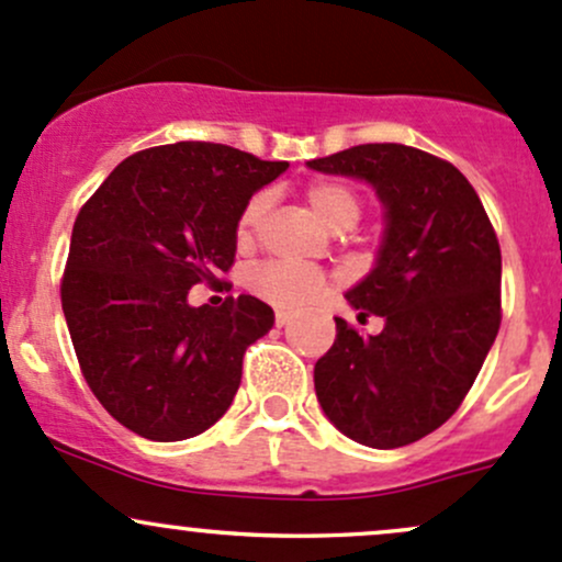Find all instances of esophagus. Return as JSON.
I'll return each mask as SVG.
<instances>
[{
    "label": "esophagus",
    "instance_id": "esophagus-1",
    "mask_svg": "<svg viewBox=\"0 0 562 562\" xmlns=\"http://www.w3.org/2000/svg\"><path fill=\"white\" fill-rule=\"evenodd\" d=\"M274 323H277V328L288 326V323H291V312H277V315H274Z\"/></svg>",
    "mask_w": 562,
    "mask_h": 562
}]
</instances>
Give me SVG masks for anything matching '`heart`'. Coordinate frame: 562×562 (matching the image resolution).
I'll use <instances>...</instances> for the list:
<instances>
[{
	"instance_id": "1",
	"label": "heart",
	"mask_w": 562,
	"mask_h": 562,
	"mask_svg": "<svg viewBox=\"0 0 562 562\" xmlns=\"http://www.w3.org/2000/svg\"><path fill=\"white\" fill-rule=\"evenodd\" d=\"M306 202L315 210V215L334 232L352 228L360 221V212H363L360 193L341 180L312 182L306 188ZM266 206H269V193H256L245 204L239 221H236V239H239V245L252 241ZM245 285L252 296L266 301V304L280 306V310H299V306L312 304V301L326 293L328 277L321 269H312V266L261 261L247 269Z\"/></svg>"
}]
</instances>
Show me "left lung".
Instances as JSON below:
<instances>
[{
  "mask_svg": "<svg viewBox=\"0 0 562 562\" xmlns=\"http://www.w3.org/2000/svg\"><path fill=\"white\" fill-rule=\"evenodd\" d=\"M358 177L385 204L376 266L347 301L358 334L336 317V339L315 363L323 412L352 441L395 450L445 425L463 404L501 328V247L487 212L458 169L417 147L376 142L310 161Z\"/></svg>",
  "mask_w": 562,
  "mask_h": 562,
  "instance_id": "1",
  "label": "left lung"
}]
</instances>
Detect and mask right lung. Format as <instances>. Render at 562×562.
<instances>
[{
    "label": "right lung",
    "instance_id": "obj_1",
    "mask_svg": "<svg viewBox=\"0 0 562 562\" xmlns=\"http://www.w3.org/2000/svg\"><path fill=\"white\" fill-rule=\"evenodd\" d=\"M285 169L228 145L177 142L128 156L82 204L64 317L88 387L134 434L191 439L232 406L245 350L274 312L256 296L191 306L188 291L223 285L241 210Z\"/></svg>",
    "mask_w": 562,
    "mask_h": 562
}]
</instances>
